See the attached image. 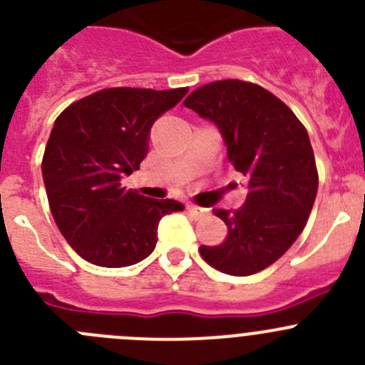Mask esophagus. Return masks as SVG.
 Returning a JSON list of instances; mask_svg holds the SVG:
<instances>
[{
  "mask_svg": "<svg viewBox=\"0 0 365 365\" xmlns=\"http://www.w3.org/2000/svg\"><path fill=\"white\" fill-rule=\"evenodd\" d=\"M187 211L190 212V216H192V218H202V216L207 212V209H203V207H198V205H192V203H189V205H187Z\"/></svg>",
  "mask_w": 365,
  "mask_h": 365,
  "instance_id": "obj_1",
  "label": "esophagus"
}]
</instances>
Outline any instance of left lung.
Instances as JSON below:
<instances>
[{"label":"left lung","instance_id":"8db88e82","mask_svg":"<svg viewBox=\"0 0 365 365\" xmlns=\"http://www.w3.org/2000/svg\"><path fill=\"white\" fill-rule=\"evenodd\" d=\"M183 105L218 125L249 190L236 211L215 209L227 236L220 245H202L200 255L225 274H255L294 244L311 215L318 170L309 134L280 98L251 81H212Z\"/></svg>","mask_w":365,"mask_h":365}]
</instances>
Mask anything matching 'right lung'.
Returning <instances> with one entry per match:
<instances>
[{"label":"right lung","instance_id":"obj_1","mask_svg":"<svg viewBox=\"0 0 365 365\" xmlns=\"http://www.w3.org/2000/svg\"><path fill=\"white\" fill-rule=\"evenodd\" d=\"M189 88L113 87L74 101L56 118L41 173L54 222L83 260L138 264L156 247L160 220L183 205L121 187L140 169L150 127Z\"/></svg>","mask_w":365,"mask_h":365}]
</instances>
